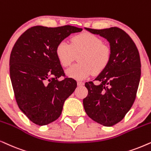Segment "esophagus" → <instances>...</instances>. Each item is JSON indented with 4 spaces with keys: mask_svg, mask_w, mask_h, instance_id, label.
<instances>
[{
    "mask_svg": "<svg viewBox=\"0 0 151 151\" xmlns=\"http://www.w3.org/2000/svg\"><path fill=\"white\" fill-rule=\"evenodd\" d=\"M77 85L79 86H83L84 85V83L82 81H78L77 82Z\"/></svg>",
    "mask_w": 151,
    "mask_h": 151,
    "instance_id": "1",
    "label": "esophagus"
}]
</instances>
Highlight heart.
Here are the masks:
<instances>
[{
	"instance_id": "b5f03b06",
	"label": "heart",
	"mask_w": 151,
	"mask_h": 151,
	"mask_svg": "<svg viewBox=\"0 0 151 151\" xmlns=\"http://www.w3.org/2000/svg\"><path fill=\"white\" fill-rule=\"evenodd\" d=\"M56 55L63 67H68L78 57L79 63L66 70L70 77L85 79L92 74H99L107 67L111 57V50L99 37L83 32L70 39V44L62 41L56 47Z\"/></svg>"
}]
</instances>
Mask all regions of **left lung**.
Listing matches in <instances>:
<instances>
[{"label":"left lung","instance_id":"1","mask_svg":"<svg viewBox=\"0 0 151 151\" xmlns=\"http://www.w3.org/2000/svg\"><path fill=\"white\" fill-rule=\"evenodd\" d=\"M109 41L111 57L96 78L99 84L86 82L88 96L83 100L86 114L104 126H112L124 119L135 100L141 77L138 50L130 36L119 27L104 29L85 27Z\"/></svg>","mask_w":151,"mask_h":151}]
</instances>
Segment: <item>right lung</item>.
<instances>
[{"label": "right lung", "instance_id": "obj_1", "mask_svg": "<svg viewBox=\"0 0 151 151\" xmlns=\"http://www.w3.org/2000/svg\"><path fill=\"white\" fill-rule=\"evenodd\" d=\"M82 28L35 26L26 30L14 45L9 74L16 101L30 121L47 125L61 115L64 101L77 88L66 77L56 55L57 44ZM63 76L61 82L58 79Z\"/></svg>", "mask_w": 151, "mask_h": 151}]
</instances>
